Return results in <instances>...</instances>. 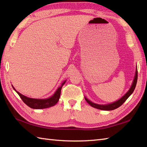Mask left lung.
I'll return each mask as SVG.
<instances>
[{
  "label": "left lung",
  "instance_id": "left-lung-1",
  "mask_svg": "<svg viewBox=\"0 0 147 147\" xmlns=\"http://www.w3.org/2000/svg\"><path fill=\"white\" fill-rule=\"evenodd\" d=\"M137 69H136L134 81H133L132 84L131 88L129 89V90L126 94L124 96H123L121 99H119L118 100H117L116 102H113V103H112V104H109L107 105H99V104H96L93 103V102L87 99L86 97H84V98H85V100H86L88 103L91 106H92V107L97 109L102 110H115V109L118 108L119 107L121 106L124 103V102L127 100L128 97L132 94V93L134 92V91L135 90V88H136V84H137Z\"/></svg>",
  "mask_w": 147,
  "mask_h": 147
}]
</instances>
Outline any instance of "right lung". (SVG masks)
<instances>
[{
	"mask_svg": "<svg viewBox=\"0 0 147 147\" xmlns=\"http://www.w3.org/2000/svg\"><path fill=\"white\" fill-rule=\"evenodd\" d=\"M65 83V81L63 83L62 85L58 88L56 92L54 94L52 97H50V98L45 99H32V98H29V97H26L23 94H21V93L16 91L15 88L13 87V90L18 93V94L20 96L21 99H22L24 103L29 106V107L34 109H46L48 107H51L52 106H54L57 102H58L60 95H61V88L63 86Z\"/></svg>",
	"mask_w": 147,
	"mask_h": 147,
	"instance_id": "add662e5",
	"label": "right lung"
}]
</instances>
